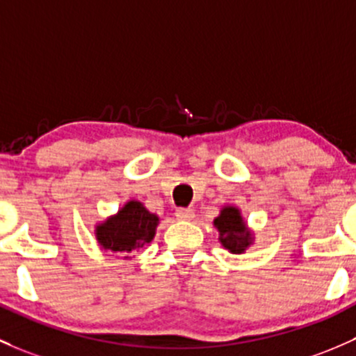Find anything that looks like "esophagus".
I'll return each instance as SVG.
<instances>
[{"label": "esophagus", "instance_id": "obj_1", "mask_svg": "<svg viewBox=\"0 0 356 356\" xmlns=\"http://www.w3.org/2000/svg\"><path fill=\"white\" fill-rule=\"evenodd\" d=\"M175 216H177L179 220H182V222H191V220L194 218V211L191 208H179Z\"/></svg>", "mask_w": 356, "mask_h": 356}]
</instances>
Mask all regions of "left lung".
<instances>
[{
    "label": "left lung",
    "instance_id": "8db88e82",
    "mask_svg": "<svg viewBox=\"0 0 356 356\" xmlns=\"http://www.w3.org/2000/svg\"><path fill=\"white\" fill-rule=\"evenodd\" d=\"M213 225L218 230V242L228 252L244 254L254 245V232L247 225L241 208L225 204L220 209V215L213 220Z\"/></svg>",
    "mask_w": 356,
    "mask_h": 356
}]
</instances>
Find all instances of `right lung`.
I'll return each mask as SVG.
<instances>
[{
  "instance_id": "right-lung-1",
  "label": "right lung",
  "mask_w": 356,
  "mask_h": 356,
  "mask_svg": "<svg viewBox=\"0 0 356 356\" xmlns=\"http://www.w3.org/2000/svg\"><path fill=\"white\" fill-rule=\"evenodd\" d=\"M160 218L148 211L141 201L129 200L118 209V213L107 216L95 225L97 244L102 250L112 254H128L141 249L155 238Z\"/></svg>"
}]
</instances>
